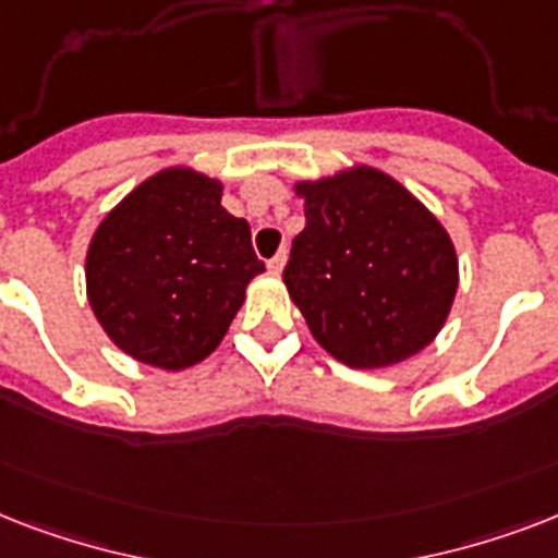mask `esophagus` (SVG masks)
I'll return each instance as SVG.
<instances>
[{
    "label": "esophagus",
    "mask_w": 558,
    "mask_h": 558,
    "mask_svg": "<svg viewBox=\"0 0 558 558\" xmlns=\"http://www.w3.org/2000/svg\"><path fill=\"white\" fill-rule=\"evenodd\" d=\"M283 263H287V252H283V248H280V252L275 254V257H271V260L266 263V266H269L271 275H280V269H283Z\"/></svg>",
    "instance_id": "obj_1"
}]
</instances>
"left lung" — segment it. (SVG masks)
<instances>
[{"label":"left lung","instance_id":"8db88e82","mask_svg":"<svg viewBox=\"0 0 558 558\" xmlns=\"http://www.w3.org/2000/svg\"><path fill=\"white\" fill-rule=\"evenodd\" d=\"M304 231L283 269L315 341L350 367L414 356L440 332L458 292L446 228L373 168L301 182Z\"/></svg>","mask_w":558,"mask_h":558}]
</instances>
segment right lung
<instances>
[{"instance_id":"1","label":"right lung","mask_w":558,"mask_h":558,"mask_svg":"<svg viewBox=\"0 0 558 558\" xmlns=\"http://www.w3.org/2000/svg\"><path fill=\"white\" fill-rule=\"evenodd\" d=\"M222 185L161 170L109 210L86 254V292L100 327L144 365L182 371L208 356L266 266L252 228L222 205Z\"/></svg>"}]
</instances>
